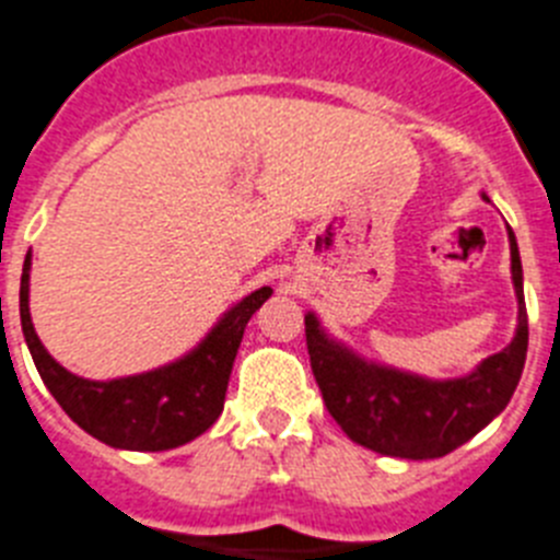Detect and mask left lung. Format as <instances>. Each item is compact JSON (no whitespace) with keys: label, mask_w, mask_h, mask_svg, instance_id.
Returning a JSON list of instances; mask_svg holds the SVG:
<instances>
[{"label":"left lung","mask_w":560,"mask_h":560,"mask_svg":"<svg viewBox=\"0 0 560 560\" xmlns=\"http://www.w3.org/2000/svg\"><path fill=\"white\" fill-rule=\"evenodd\" d=\"M518 331L504 351L481 362L470 376L430 382L390 368L368 365L305 317V346L323 402L337 424L362 447L399 458H439L456 451L508 408L527 360V305L521 283L518 243L510 229Z\"/></svg>","instance_id":"1"}]
</instances>
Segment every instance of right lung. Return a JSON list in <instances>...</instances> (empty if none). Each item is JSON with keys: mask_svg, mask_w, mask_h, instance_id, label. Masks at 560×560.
Instances as JSON below:
<instances>
[{"mask_svg": "<svg viewBox=\"0 0 560 560\" xmlns=\"http://www.w3.org/2000/svg\"><path fill=\"white\" fill-rule=\"evenodd\" d=\"M27 269L31 260H25L22 271L19 314L39 376L67 417L81 430H88L90 436L109 447H124V451H170L192 442L203 430L212 428L223 410L243 328L252 314L271 298V289L252 291L184 360L150 374L93 382L65 371L33 331L31 308H27V277H31Z\"/></svg>", "mask_w": 560, "mask_h": 560, "instance_id": "add662e5", "label": "right lung"}]
</instances>
